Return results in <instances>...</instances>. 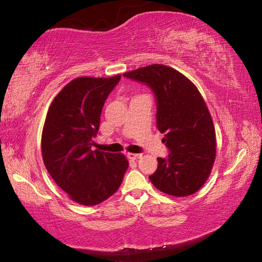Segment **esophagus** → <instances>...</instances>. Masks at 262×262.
<instances>
[{
  "label": "esophagus",
  "instance_id": "1",
  "mask_svg": "<svg viewBox=\"0 0 262 262\" xmlns=\"http://www.w3.org/2000/svg\"><path fill=\"white\" fill-rule=\"evenodd\" d=\"M127 156L129 159H133V161H135V159H139L141 158L142 155L141 154H133V152H128Z\"/></svg>",
  "mask_w": 262,
  "mask_h": 262
}]
</instances>
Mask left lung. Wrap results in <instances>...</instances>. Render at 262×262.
Listing matches in <instances>:
<instances>
[{"label":"left lung","mask_w":262,"mask_h":262,"mask_svg":"<svg viewBox=\"0 0 262 262\" xmlns=\"http://www.w3.org/2000/svg\"><path fill=\"white\" fill-rule=\"evenodd\" d=\"M151 89L156 98V123L168 149L150 181L161 192L187 196L200 189L216 156V135L209 111L196 86L173 68L151 64L123 74Z\"/></svg>","instance_id":"1"}]
</instances>
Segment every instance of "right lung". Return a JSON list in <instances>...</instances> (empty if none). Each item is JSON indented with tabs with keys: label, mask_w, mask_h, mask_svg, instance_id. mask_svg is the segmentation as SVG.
<instances>
[{
	"label": "right lung",
	"mask_w": 262,
	"mask_h": 262,
	"mask_svg": "<svg viewBox=\"0 0 262 262\" xmlns=\"http://www.w3.org/2000/svg\"><path fill=\"white\" fill-rule=\"evenodd\" d=\"M120 78L73 79L47 112L41 136L43 164L57 186L84 206L99 205L117 192L128 167L121 154L92 150L105 100Z\"/></svg>",
	"instance_id": "right-lung-1"
}]
</instances>
